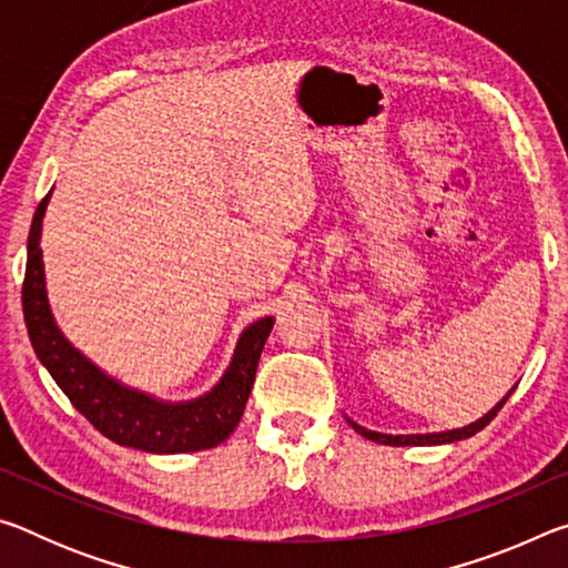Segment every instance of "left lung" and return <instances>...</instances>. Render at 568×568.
I'll return each mask as SVG.
<instances>
[{
    "label": "left lung",
    "mask_w": 568,
    "mask_h": 568,
    "mask_svg": "<svg viewBox=\"0 0 568 568\" xmlns=\"http://www.w3.org/2000/svg\"><path fill=\"white\" fill-rule=\"evenodd\" d=\"M508 396H511V393H508ZM508 396H506L501 403H498L496 408L488 410L484 418H478L476 423H470V426H464V428L444 430V434H426V436H386V434H376V430H365L363 426H358V423H353L351 418H348V423L355 428V434H361L363 438H368V440H376V444H386V446H438V444H454V440L476 436L480 428H486L488 423H491V420L496 418V413L504 408V403L508 400Z\"/></svg>",
    "instance_id": "1"
}]
</instances>
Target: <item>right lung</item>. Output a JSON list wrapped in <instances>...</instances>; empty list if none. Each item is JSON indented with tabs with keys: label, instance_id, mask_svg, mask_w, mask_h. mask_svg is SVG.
Masks as SVG:
<instances>
[{
	"label": "right lung",
	"instance_id": "1",
	"mask_svg": "<svg viewBox=\"0 0 568 568\" xmlns=\"http://www.w3.org/2000/svg\"><path fill=\"white\" fill-rule=\"evenodd\" d=\"M47 200L50 195L37 205L30 240H27L22 311L37 358L50 371L57 386L102 436L120 446H132L148 454H190L223 444L243 418L257 361L275 321L263 318L250 325L237 343L223 381L203 398L162 403L145 393L124 388L122 383L104 376L80 351H74L54 325L47 303L40 247Z\"/></svg>",
	"mask_w": 568,
	"mask_h": 568
}]
</instances>
